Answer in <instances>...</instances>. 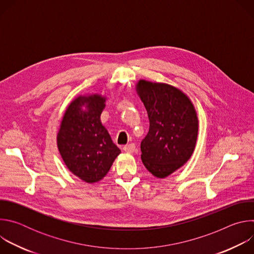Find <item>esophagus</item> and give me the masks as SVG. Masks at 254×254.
<instances>
[{"label": "esophagus", "mask_w": 254, "mask_h": 254, "mask_svg": "<svg viewBox=\"0 0 254 254\" xmlns=\"http://www.w3.org/2000/svg\"><path fill=\"white\" fill-rule=\"evenodd\" d=\"M126 153H128V154H131V153H133L134 151H135V146H134V143H128V144H127V146H125L124 147V149H123Z\"/></svg>", "instance_id": "1"}]
</instances>
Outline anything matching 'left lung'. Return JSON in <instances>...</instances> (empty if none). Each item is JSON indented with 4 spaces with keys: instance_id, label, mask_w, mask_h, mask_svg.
<instances>
[{
    "instance_id": "8db88e82",
    "label": "left lung",
    "mask_w": 254,
    "mask_h": 254,
    "mask_svg": "<svg viewBox=\"0 0 254 254\" xmlns=\"http://www.w3.org/2000/svg\"><path fill=\"white\" fill-rule=\"evenodd\" d=\"M135 87L150 121L149 132L140 142L141 161L155 177L166 178L194 152L196 111L189 97L172 85L140 79Z\"/></svg>"
}]
</instances>
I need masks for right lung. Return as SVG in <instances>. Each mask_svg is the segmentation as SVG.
Returning <instances> with one entry per match:
<instances>
[{"label":"right lung","instance_id":"add662e5","mask_svg":"<svg viewBox=\"0 0 254 254\" xmlns=\"http://www.w3.org/2000/svg\"><path fill=\"white\" fill-rule=\"evenodd\" d=\"M105 97L78 96L63 116L57 147L69 171L86 183H95L110 171L121 154L100 122Z\"/></svg>","mask_w":254,"mask_h":254}]
</instances>
